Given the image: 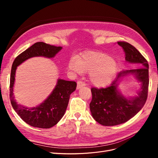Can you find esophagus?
Wrapping results in <instances>:
<instances>
[{"label": "esophagus", "instance_id": "34e87169", "mask_svg": "<svg viewBox=\"0 0 158 158\" xmlns=\"http://www.w3.org/2000/svg\"><path fill=\"white\" fill-rule=\"evenodd\" d=\"M85 84L84 82H82V81H78V82H77V87H76V88H77V89H79L85 86Z\"/></svg>", "mask_w": 158, "mask_h": 158}]
</instances>
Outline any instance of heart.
<instances>
[{"instance_id": "1", "label": "heart", "mask_w": 158, "mask_h": 158, "mask_svg": "<svg viewBox=\"0 0 158 158\" xmlns=\"http://www.w3.org/2000/svg\"><path fill=\"white\" fill-rule=\"evenodd\" d=\"M69 68L75 73H89L90 82L95 86L104 87L112 82L117 73V64L111 56L102 52L87 51L72 59Z\"/></svg>"}]
</instances>
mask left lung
<instances>
[{
	"mask_svg": "<svg viewBox=\"0 0 158 158\" xmlns=\"http://www.w3.org/2000/svg\"><path fill=\"white\" fill-rule=\"evenodd\" d=\"M125 53V60L135 64L136 69L119 73L109 86L106 88L91 89L92 99L89 103L91 113L95 121L103 126H114L128 121L139 112L144 106L148 97L149 74L148 61L135 47L125 41H118ZM132 75L141 83L138 95L127 98L120 93L118 85L126 76Z\"/></svg>",
	"mask_w": 158,
	"mask_h": 158,
	"instance_id": "obj_1",
	"label": "left lung"
}]
</instances>
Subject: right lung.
<instances>
[{
	"label": "right lung",
	"instance_id": "1",
	"mask_svg": "<svg viewBox=\"0 0 158 158\" xmlns=\"http://www.w3.org/2000/svg\"><path fill=\"white\" fill-rule=\"evenodd\" d=\"M63 49L44 42H37L19 55L14 60L11 69L10 98L12 106L22 120L33 127L49 128L56 125L64 114L70 94L76 88V83L59 78L55 88L44 102L33 107L18 104L14 99V85L17 66L25 60L35 56L53 58Z\"/></svg>",
	"mask_w": 158,
	"mask_h": 158
}]
</instances>
